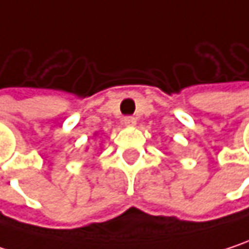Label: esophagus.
<instances>
[{
	"label": "esophagus",
	"mask_w": 249,
	"mask_h": 249,
	"mask_svg": "<svg viewBox=\"0 0 249 249\" xmlns=\"http://www.w3.org/2000/svg\"><path fill=\"white\" fill-rule=\"evenodd\" d=\"M135 118L134 117H125L124 118V124L126 125V126H132V125H135Z\"/></svg>",
	"instance_id": "34e87169"
}]
</instances>
